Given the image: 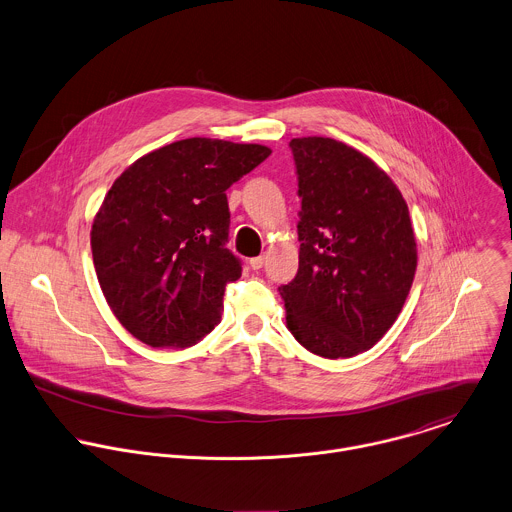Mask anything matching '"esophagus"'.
<instances>
[{
	"mask_svg": "<svg viewBox=\"0 0 512 512\" xmlns=\"http://www.w3.org/2000/svg\"><path fill=\"white\" fill-rule=\"evenodd\" d=\"M265 259H267V257H265V255H259V257H253V259H249V267H251V269H255V271H257V269H261V267H263V265H265Z\"/></svg>",
	"mask_w": 512,
	"mask_h": 512,
	"instance_id": "34e87169",
	"label": "esophagus"
}]
</instances>
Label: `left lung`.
I'll return each instance as SVG.
<instances>
[{
	"instance_id": "1",
	"label": "left lung",
	"mask_w": 512,
	"mask_h": 512,
	"mask_svg": "<svg viewBox=\"0 0 512 512\" xmlns=\"http://www.w3.org/2000/svg\"><path fill=\"white\" fill-rule=\"evenodd\" d=\"M299 271L279 287L291 335L325 359H349L393 327L417 271V239L395 181L359 149L295 137Z\"/></svg>"
}]
</instances>
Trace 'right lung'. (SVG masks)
Instances as JSON below:
<instances>
[{"instance_id": "add662e5", "label": "right lung", "mask_w": 512, "mask_h": 512, "mask_svg": "<svg viewBox=\"0 0 512 512\" xmlns=\"http://www.w3.org/2000/svg\"><path fill=\"white\" fill-rule=\"evenodd\" d=\"M271 155L259 143L189 137L133 161L91 225L103 297L141 343L185 349L215 329L225 285L241 277L225 247V191Z\"/></svg>"}]
</instances>
